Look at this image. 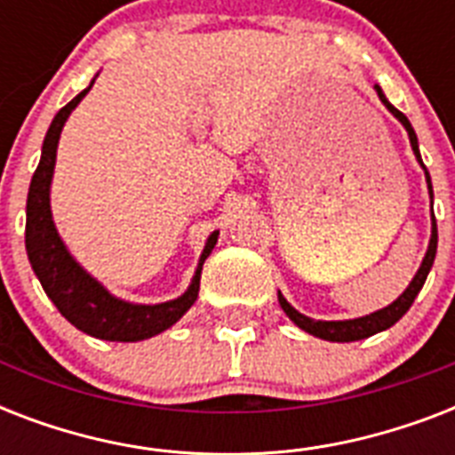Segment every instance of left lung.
<instances>
[{
  "label": "left lung",
  "mask_w": 455,
  "mask_h": 455,
  "mask_svg": "<svg viewBox=\"0 0 455 455\" xmlns=\"http://www.w3.org/2000/svg\"><path fill=\"white\" fill-rule=\"evenodd\" d=\"M375 92H378V96H380V101L385 103V108H387L389 113H392V116H395L396 120L406 127L411 139V148H413V153H416L418 163L423 164V157H420V151H418V137H416V132H413V127H411L409 117L403 116L402 110H396L395 106L385 99V94H382V89L378 87V84H375ZM423 170H425V164H423ZM425 179H427V188H430V198H432V181H430V172L427 170H425ZM435 255H437V220H435V212H432V238H430V245H427V252H425L423 264H420V269H418V274L409 283V288H406V291L395 299V302L389 304V307H385V309L373 311V314H368V316L349 318V321H314V318L299 314L298 309H292L291 304H288V299H285L281 292H278V302H281V309L288 314V318H291L292 323L299 325V328H302L304 332H309V335H316V338L321 339H331V342H354V339L371 338V335H375V332L392 328V325H395L396 321H399V318L411 309V304H413V299L418 298V292H420V288L425 285V278H427L432 264H435Z\"/></svg>",
  "instance_id": "1"
}]
</instances>
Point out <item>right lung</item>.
Instances as JSON below:
<instances>
[{
	"label": "right lung",
	"instance_id": "add662e5",
	"mask_svg": "<svg viewBox=\"0 0 455 455\" xmlns=\"http://www.w3.org/2000/svg\"><path fill=\"white\" fill-rule=\"evenodd\" d=\"M92 84L56 113L52 127L46 132L44 144H42V157H39L37 170L32 174L30 191H28L25 250H28L32 271L37 274L39 283L49 295V299L56 304V309L75 328H80L82 332H87L92 338L110 339V342H139V339L153 338L157 332L167 331L170 325L177 323L179 318L191 309V304L196 302L200 291L203 262L212 252L220 231H214L207 238L205 250L200 255L198 269H196V276H193L188 291L181 298L163 304H132L113 298L96 278L89 276L87 271L75 262L66 245H63V241H60L59 231L53 227L49 188H52L60 130H63V124H66L68 116L73 113L75 106L87 96Z\"/></svg>",
	"mask_w": 455,
	"mask_h": 455
}]
</instances>
